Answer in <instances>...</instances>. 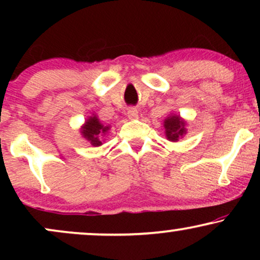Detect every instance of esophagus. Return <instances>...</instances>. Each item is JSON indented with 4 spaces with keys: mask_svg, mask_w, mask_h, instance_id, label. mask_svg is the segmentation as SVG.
Instances as JSON below:
<instances>
[{
    "mask_svg": "<svg viewBox=\"0 0 260 260\" xmlns=\"http://www.w3.org/2000/svg\"><path fill=\"white\" fill-rule=\"evenodd\" d=\"M127 116L128 118L133 120V118H136L137 116H138V110H137L136 107H129V109L127 110Z\"/></svg>",
    "mask_w": 260,
    "mask_h": 260,
    "instance_id": "1",
    "label": "esophagus"
}]
</instances>
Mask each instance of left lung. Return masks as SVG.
Returning a JSON list of instances; mask_svg holds the SVG:
<instances>
[{
	"instance_id": "8db88e82",
	"label": "left lung",
	"mask_w": 260,
	"mask_h": 260,
	"mask_svg": "<svg viewBox=\"0 0 260 260\" xmlns=\"http://www.w3.org/2000/svg\"><path fill=\"white\" fill-rule=\"evenodd\" d=\"M164 127H165L166 138L170 142H177L181 137L186 134V121L182 120L180 116L171 115L164 121Z\"/></svg>"
}]
</instances>
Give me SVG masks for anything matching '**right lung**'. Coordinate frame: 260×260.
Instances as JSON below:
<instances>
[{"label": "right lung", "instance_id": "right-lung-1", "mask_svg": "<svg viewBox=\"0 0 260 260\" xmlns=\"http://www.w3.org/2000/svg\"><path fill=\"white\" fill-rule=\"evenodd\" d=\"M109 129L110 127L104 126V124L99 121V118L95 115H92L85 121L84 126L80 128V133H82V136L84 137L86 140L90 142L91 145H94V147H100L103 143H101L99 137L103 136V134L105 136Z\"/></svg>", "mask_w": 260, "mask_h": 260}]
</instances>
